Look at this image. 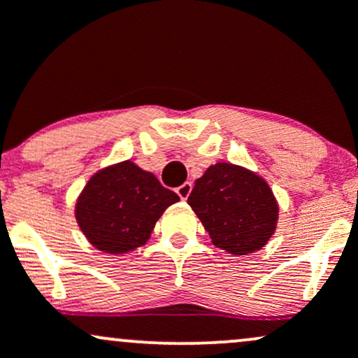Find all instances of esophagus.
Masks as SVG:
<instances>
[{
  "instance_id": "esophagus-1",
  "label": "esophagus",
  "mask_w": 358,
  "mask_h": 358,
  "mask_svg": "<svg viewBox=\"0 0 358 358\" xmlns=\"http://www.w3.org/2000/svg\"><path fill=\"white\" fill-rule=\"evenodd\" d=\"M192 192V183L190 182H185L183 185H180L178 188H176V193H178V196L182 200H187L188 195H190Z\"/></svg>"
}]
</instances>
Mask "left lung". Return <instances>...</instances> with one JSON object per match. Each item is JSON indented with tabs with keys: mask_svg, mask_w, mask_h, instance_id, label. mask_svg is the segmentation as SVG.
<instances>
[{
	"mask_svg": "<svg viewBox=\"0 0 358 358\" xmlns=\"http://www.w3.org/2000/svg\"><path fill=\"white\" fill-rule=\"evenodd\" d=\"M187 202L212 244L234 256L262 249L276 231V196L262 176L244 166L232 163L208 166Z\"/></svg>",
	"mask_w": 358,
	"mask_h": 358,
	"instance_id": "left-lung-1",
	"label": "left lung"
}]
</instances>
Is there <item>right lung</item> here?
Instances as JSON below:
<instances>
[{
  "label": "right lung",
  "mask_w": 358,
  "mask_h": 358,
  "mask_svg": "<svg viewBox=\"0 0 358 358\" xmlns=\"http://www.w3.org/2000/svg\"><path fill=\"white\" fill-rule=\"evenodd\" d=\"M180 196L131 159L96 171L77 196L76 220L85 239L106 254L145 245L156 222Z\"/></svg>",
  "instance_id": "right-lung-1"
}]
</instances>
